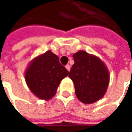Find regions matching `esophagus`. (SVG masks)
<instances>
[{"instance_id": "esophagus-1", "label": "esophagus", "mask_w": 132, "mask_h": 132, "mask_svg": "<svg viewBox=\"0 0 132 132\" xmlns=\"http://www.w3.org/2000/svg\"><path fill=\"white\" fill-rule=\"evenodd\" d=\"M65 68H66V69H67L68 71H70V64H67V65L65 66Z\"/></svg>"}]
</instances>
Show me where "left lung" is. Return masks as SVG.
Masks as SVG:
<instances>
[{"instance_id": "8db88e82", "label": "left lung", "mask_w": 132, "mask_h": 132, "mask_svg": "<svg viewBox=\"0 0 132 132\" xmlns=\"http://www.w3.org/2000/svg\"><path fill=\"white\" fill-rule=\"evenodd\" d=\"M74 64L68 76L75 85L77 98L84 104H92L104 95L108 87V70L101 59L80 51L73 55Z\"/></svg>"}]
</instances>
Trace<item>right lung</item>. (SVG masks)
<instances>
[{
	"mask_svg": "<svg viewBox=\"0 0 132 132\" xmlns=\"http://www.w3.org/2000/svg\"><path fill=\"white\" fill-rule=\"evenodd\" d=\"M69 74L59 57L51 51L34 59L26 73V81L39 98L49 100L56 93L61 81Z\"/></svg>",
	"mask_w": 132,
	"mask_h": 132,
	"instance_id": "obj_1",
	"label": "right lung"
}]
</instances>
